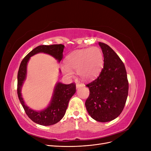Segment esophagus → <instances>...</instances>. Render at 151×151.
Masks as SVG:
<instances>
[{
  "mask_svg": "<svg viewBox=\"0 0 151 151\" xmlns=\"http://www.w3.org/2000/svg\"><path fill=\"white\" fill-rule=\"evenodd\" d=\"M83 86V85L81 83H77V84H76V88H80V87H82Z\"/></svg>",
  "mask_w": 151,
  "mask_h": 151,
  "instance_id": "1",
  "label": "esophagus"
}]
</instances>
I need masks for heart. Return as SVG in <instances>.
I'll return each instance as SVG.
<instances>
[{
	"label": "heart",
	"instance_id": "obj_1",
	"mask_svg": "<svg viewBox=\"0 0 151 151\" xmlns=\"http://www.w3.org/2000/svg\"><path fill=\"white\" fill-rule=\"evenodd\" d=\"M65 65L62 67L63 74L70 77L72 70H77V74L84 80L95 78L101 72L103 63V55L98 47L77 50L68 54L65 59Z\"/></svg>",
	"mask_w": 151,
	"mask_h": 151
}]
</instances>
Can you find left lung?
<instances>
[{"label": "left lung", "mask_w": 151, "mask_h": 151, "mask_svg": "<svg viewBox=\"0 0 151 151\" xmlns=\"http://www.w3.org/2000/svg\"><path fill=\"white\" fill-rule=\"evenodd\" d=\"M104 66L99 76L86 84L89 96L85 105L90 116L100 122L115 119L122 112L129 93V81L124 63L108 45L99 42Z\"/></svg>", "instance_id": "obj_1"}]
</instances>
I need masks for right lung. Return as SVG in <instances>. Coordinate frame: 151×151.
<instances>
[{
  "label": "right lung",
  "instance_id": "add662e5",
  "mask_svg": "<svg viewBox=\"0 0 151 151\" xmlns=\"http://www.w3.org/2000/svg\"><path fill=\"white\" fill-rule=\"evenodd\" d=\"M63 48L64 45L62 44L40 45L36 47L21 61L18 70L17 91L20 103L30 119L41 125H52L62 119L65 113L68 102L76 93V86L74 83L69 84L58 83L55 88L52 101L48 108L41 111H34L25 104L21 93L22 85L26 79L27 63L31 56L40 52L49 54L60 62L63 58Z\"/></svg>",
  "mask_w": 151,
  "mask_h": 151
}]
</instances>
